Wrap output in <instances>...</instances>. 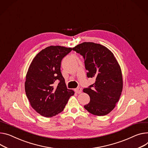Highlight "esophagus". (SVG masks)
I'll use <instances>...</instances> for the list:
<instances>
[{
    "label": "esophagus",
    "mask_w": 148,
    "mask_h": 148,
    "mask_svg": "<svg viewBox=\"0 0 148 148\" xmlns=\"http://www.w3.org/2000/svg\"><path fill=\"white\" fill-rule=\"evenodd\" d=\"M75 92L77 94H81L82 92V89L81 88H77L76 89H75Z\"/></svg>",
    "instance_id": "1"
}]
</instances>
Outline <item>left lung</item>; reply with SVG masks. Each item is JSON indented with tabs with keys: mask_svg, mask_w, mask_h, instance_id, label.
<instances>
[{
	"mask_svg": "<svg viewBox=\"0 0 148 148\" xmlns=\"http://www.w3.org/2000/svg\"><path fill=\"white\" fill-rule=\"evenodd\" d=\"M73 50L84 57L87 76L95 78L94 84L83 89L90 97L84 108L95 116L108 114L115 108L122 92L120 66L113 53L101 44L84 42Z\"/></svg>",
	"mask_w": 148,
	"mask_h": 148,
	"instance_id": "obj_1",
	"label": "left lung"
}]
</instances>
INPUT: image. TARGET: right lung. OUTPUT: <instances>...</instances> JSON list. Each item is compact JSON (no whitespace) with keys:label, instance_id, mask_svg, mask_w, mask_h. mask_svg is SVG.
Returning a JSON list of instances; mask_svg holds the SVG:
<instances>
[{"label":"right lung","instance_id":"obj_1","mask_svg":"<svg viewBox=\"0 0 148 148\" xmlns=\"http://www.w3.org/2000/svg\"><path fill=\"white\" fill-rule=\"evenodd\" d=\"M72 50L71 47L50 45L39 52L28 69L25 90L31 106L45 117L62 112L73 90L67 89L60 66L62 59ZM59 81L57 85L56 82Z\"/></svg>","mask_w":148,"mask_h":148}]
</instances>
